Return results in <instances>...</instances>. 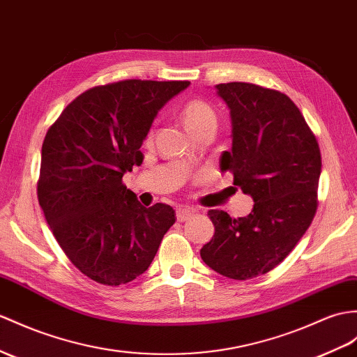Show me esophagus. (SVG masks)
I'll list each match as a JSON object with an SVG mask.
<instances>
[{
  "label": "esophagus",
  "instance_id": "esophagus-1",
  "mask_svg": "<svg viewBox=\"0 0 357 357\" xmlns=\"http://www.w3.org/2000/svg\"><path fill=\"white\" fill-rule=\"evenodd\" d=\"M176 213H177V221H186L188 218H190V216H192V213H194V211L192 208H189V207H177V211H176Z\"/></svg>",
  "mask_w": 357,
  "mask_h": 357
}]
</instances>
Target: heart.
<instances>
[{
    "label": "heart",
    "mask_w": 357,
    "mask_h": 357,
    "mask_svg": "<svg viewBox=\"0 0 357 357\" xmlns=\"http://www.w3.org/2000/svg\"><path fill=\"white\" fill-rule=\"evenodd\" d=\"M180 118L183 121L185 127L192 135H195L198 130L203 128L204 126L216 123L213 109L203 100L188 101L180 112Z\"/></svg>",
    "instance_id": "obj_1"
}]
</instances>
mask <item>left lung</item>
<instances>
[{"label":"left lung","mask_w":357,"mask_h":357,"mask_svg":"<svg viewBox=\"0 0 357 357\" xmlns=\"http://www.w3.org/2000/svg\"><path fill=\"white\" fill-rule=\"evenodd\" d=\"M216 89L233 126L221 169L233 174V185L255 206L244 218L208 211L215 234L199 255L221 275L248 280L274 269L309 229L318 207L321 151L288 95L242 82Z\"/></svg>","instance_id":"8db88e82"}]
</instances>
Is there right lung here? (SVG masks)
<instances>
[{
	"mask_svg": "<svg viewBox=\"0 0 357 357\" xmlns=\"http://www.w3.org/2000/svg\"><path fill=\"white\" fill-rule=\"evenodd\" d=\"M188 86L136 78L93 86L48 128L39 204L60 248L93 282L119 286L144 274L176 222L168 204L141 206L123 176L142 163L158 112Z\"/></svg>",
	"mask_w": 357,
	"mask_h": 357,
	"instance_id": "1",
	"label": "right lung"
}]
</instances>
